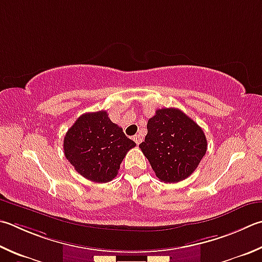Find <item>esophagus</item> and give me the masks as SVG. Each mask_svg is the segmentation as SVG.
<instances>
[{
	"instance_id": "1",
	"label": "esophagus",
	"mask_w": 262,
	"mask_h": 262,
	"mask_svg": "<svg viewBox=\"0 0 262 262\" xmlns=\"http://www.w3.org/2000/svg\"><path fill=\"white\" fill-rule=\"evenodd\" d=\"M133 140H134L136 144H140L142 142V137H141V135H135L134 137H133Z\"/></svg>"
}]
</instances>
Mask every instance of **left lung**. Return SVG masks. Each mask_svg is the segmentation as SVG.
<instances>
[{"mask_svg":"<svg viewBox=\"0 0 262 262\" xmlns=\"http://www.w3.org/2000/svg\"><path fill=\"white\" fill-rule=\"evenodd\" d=\"M146 128L147 134L140 147L156 177L165 183H177L190 177L207 150L202 128L174 107L157 110Z\"/></svg>","mask_w":262,"mask_h":262,"instance_id":"left-lung-1","label":"left lung"}]
</instances>
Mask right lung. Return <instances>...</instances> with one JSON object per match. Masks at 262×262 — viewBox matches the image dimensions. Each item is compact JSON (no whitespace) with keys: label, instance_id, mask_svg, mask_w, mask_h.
<instances>
[{"label":"right lung","instance_id":"right-lung-1","mask_svg":"<svg viewBox=\"0 0 262 262\" xmlns=\"http://www.w3.org/2000/svg\"><path fill=\"white\" fill-rule=\"evenodd\" d=\"M135 145L106 111L80 116L64 137L66 159L80 175L97 183L115 179L126 154Z\"/></svg>","mask_w":262,"mask_h":262}]
</instances>
